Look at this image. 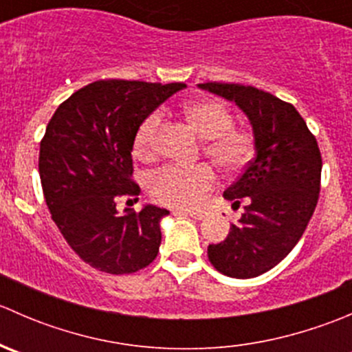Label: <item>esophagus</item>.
I'll use <instances>...</instances> for the list:
<instances>
[{
    "label": "esophagus",
    "mask_w": 352,
    "mask_h": 352,
    "mask_svg": "<svg viewBox=\"0 0 352 352\" xmlns=\"http://www.w3.org/2000/svg\"><path fill=\"white\" fill-rule=\"evenodd\" d=\"M175 212H179V214H180V212H182V214L190 216V218H194V219H202L206 216L204 212H201V211H186V212H184V211H175Z\"/></svg>",
    "instance_id": "34e87169"
}]
</instances>
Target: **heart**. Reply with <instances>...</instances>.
Masks as SVG:
<instances>
[{
	"label": "heart",
	"mask_w": 352,
	"mask_h": 352,
	"mask_svg": "<svg viewBox=\"0 0 352 352\" xmlns=\"http://www.w3.org/2000/svg\"><path fill=\"white\" fill-rule=\"evenodd\" d=\"M184 113L192 129L202 140L204 155L226 173H235L245 168L254 156L255 143L250 131L233 127V113L218 100H194L186 104ZM162 112L150 113L138 129L134 138V150L143 158L155 153L156 136L162 127ZM214 172L208 165L194 168L170 165L160 168L148 180L150 192L156 201L172 208L194 209L202 204L209 190L214 186Z\"/></svg>",
	"instance_id": "obj_1"
}]
</instances>
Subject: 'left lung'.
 Returning a JSON list of instances; mask_svg holds the SVG:
<instances>
[{
  "label": "left lung",
  "mask_w": 352,
  "mask_h": 352,
  "mask_svg": "<svg viewBox=\"0 0 352 352\" xmlns=\"http://www.w3.org/2000/svg\"><path fill=\"white\" fill-rule=\"evenodd\" d=\"M199 88L235 102L254 131L255 156L223 197L245 211L223 242L208 247L221 274L257 278L293 250L315 211L322 156L298 110L281 98L239 83H201Z\"/></svg>",
  "instance_id": "left-lung-1"
}]
</instances>
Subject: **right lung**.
<instances>
[{"label": "right lung", "instance_id": "right-lung-1", "mask_svg": "<svg viewBox=\"0 0 352 352\" xmlns=\"http://www.w3.org/2000/svg\"><path fill=\"white\" fill-rule=\"evenodd\" d=\"M184 83L100 80L59 105L41 141L38 173L45 204L81 261L109 274H131L155 261L160 221L153 204L117 212L119 197L138 201L134 138L143 120Z\"/></svg>", "mask_w": 352, "mask_h": 352}]
</instances>
